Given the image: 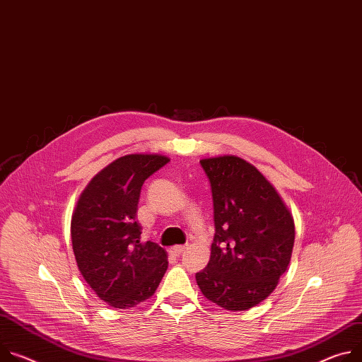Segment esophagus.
Segmentation results:
<instances>
[{
	"mask_svg": "<svg viewBox=\"0 0 362 362\" xmlns=\"http://www.w3.org/2000/svg\"><path fill=\"white\" fill-rule=\"evenodd\" d=\"M186 250V245H175L170 248V252L175 255H180Z\"/></svg>",
	"mask_w": 362,
	"mask_h": 362,
	"instance_id": "1",
	"label": "esophagus"
}]
</instances>
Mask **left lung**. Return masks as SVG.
<instances>
[{
    "instance_id": "1",
    "label": "left lung",
    "mask_w": 362,
    "mask_h": 362,
    "mask_svg": "<svg viewBox=\"0 0 362 362\" xmlns=\"http://www.w3.org/2000/svg\"><path fill=\"white\" fill-rule=\"evenodd\" d=\"M201 166L212 189L215 237L196 283L212 303L248 310L269 298L287 270L294 221L274 186L244 158L209 157Z\"/></svg>"
}]
</instances>
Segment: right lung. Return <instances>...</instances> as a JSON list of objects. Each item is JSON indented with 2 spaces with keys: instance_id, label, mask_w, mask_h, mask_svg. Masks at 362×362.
<instances>
[{
  "instance_id": "1",
  "label": "right lung",
  "mask_w": 362,
  "mask_h": 362,
  "mask_svg": "<svg viewBox=\"0 0 362 362\" xmlns=\"http://www.w3.org/2000/svg\"><path fill=\"white\" fill-rule=\"evenodd\" d=\"M170 158L127 154L98 172L81 193L71 235L81 274L98 298L115 309L147 300L168 270V254L141 243L136 221L144 180Z\"/></svg>"
}]
</instances>
